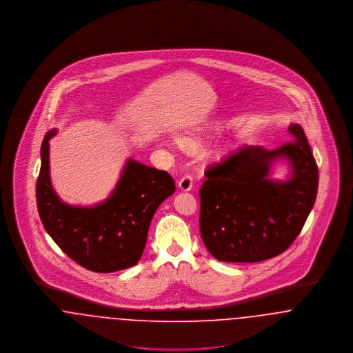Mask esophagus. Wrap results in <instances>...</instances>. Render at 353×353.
I'll return each instance as SVG.
<instances>
[{"mask_svg":"<svg viewBox=\"0 0 353 353\" xmlns=\"http://www.w3.org/2000/svg\"><path fill=\"white\" fill-rule=\"evenodd\" d=\"M193 186V177L189 174H185L184 177L179 181V188L183 192H189Z\"/></svg>","mask_w":353,"mask_h":353,"instance_id":"esophagus-1","label":"esophagus"}]
</instances>
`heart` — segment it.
<instances>
[{"instance_id": "b5f03b06", "label": "heart", "mask_w": 353, "mask_h": 353, "mask_svg": "<svg viewBox=\"0 0 353 353\" xmlns=\"http://www.w3.org/2000/svg\"><path fill=\"white\" fill-rule=\"evenodd\" d=\"M206 137H208V134H202V136H199V137H184L183 143H184L185 147H188V148L200 150L202 145H203Z\"/></svg>"}]
</instances>
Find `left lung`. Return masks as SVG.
Segmentation results:
<instances>
[{
  "label": "left lung",
  "mask_w": 353,
  "mask_h": 353,
  "mask_svg": "<svg viewBox=\"0 0 353 353\" xmlns=\"http://www.w3.org/2000/svg\"><path fill=\"white\" fill-rule=\"evenodd\" d=\"M295 141L275 151L243 147L205 172L200 190L202 241L221 262H259L295 241L311 213L319 172L302 125L290 123ZM278 163L285 179H274Z\"/></svg>",
  "instance_id": "left-lung-1"
}]
</instances>
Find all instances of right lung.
<instances>
[{"label":"right lung","mask_w":353,"mask_h":353,"mask_svg":"<svg viewBox=\"0 0 353 353\" xmlns=\"http://www.w3.org/2000/svg\"><path fill=\"white\" fill-rule=\"evenodd\" d=\"M42 141L37 206L41 221L62 252L84 269L114 272L134 266L144 252L152 217L176 190L165 170L128 159L108 197L94 205H71L55 192L50 177V139Z\"/></svg>","instance_id":"1"}]
</instances>
